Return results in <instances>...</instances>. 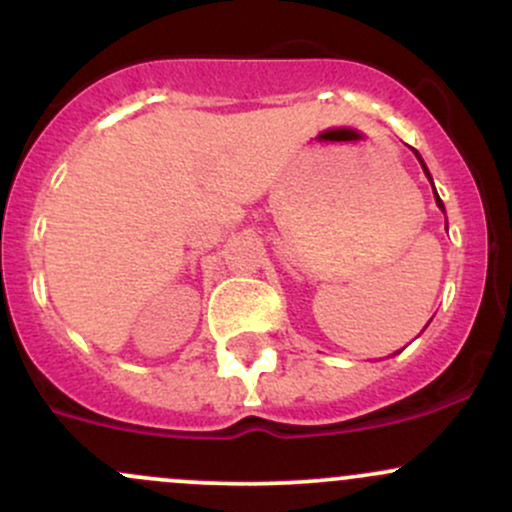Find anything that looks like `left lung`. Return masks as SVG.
<instances>
[{"label":"left lung","instance_id":"left-lung-1","mask_svg":"<svg viewBox=\"0 0 512 512\" xmlns=\"http://www.w3.org/2000/svg\"><path fill=\"white\" fill-rule=\"evenodd\" d=\"M415 156H417V158H420V153H417V151H415ZM420 163H422V158H420ZM422 168H425V173H427V166H425V163H422ZM427 178H430V173H427ZM430 180H432V178H430ZM432 188H434V185H432ZM434 200H437L439 210H444V205H442V200H439V195H437V192H434Z\"/></svg>","mask_w":512,"mask_h":512}]
</instances>
